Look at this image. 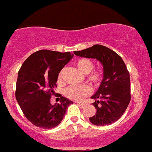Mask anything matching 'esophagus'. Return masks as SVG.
I'll list each match as a JSON object with an SVG mask.
<instances>
[{"instance_id":"1","label":"esophagus","mask_w":152,"mask_h":152,"mask_svg":"<svg viewBox=\"0 0 152 152\" xmlns=\"http://www.w3.org/2000/svg\"><path fill=\"white\" fill-rule=\"evenodd\" d=\"M76 104H77L78 105H79V107H81V108H84V103H76Z\"/></svg>"}]
</instances>
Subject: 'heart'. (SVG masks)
Masks as SVG:
<instances>
[{
    "label": "heart",
    "mask_w": 152,
    "mask_h": 152,
    "mask_svg": "<svg viewBox=\"0 0 152 152\" xmlns=\"http://www.w3.org/2000/svg\"><path fill=\"white\" fill-rule=\"evenodd\" d=\"M76 65L81 73L88 74L87 77L94 84H98L101 79L102 74L100 71L92 70L94 68V63L92 60L87 58H81L76 61ZM91 89L87 85H72L67 87L64 94L68 98L73 100H81L90 94Z\"/></svg>",
    "instance_id": "b5f03b06"
}]
</instances>
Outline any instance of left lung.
Segmentation results:
<instances>
[{
    "instance_id": "obj_1",
    "label": "left lung",
    "mask_w": 152,
    "mask_h": 152,
    "mask_svg": "<svg viewBox=\"0 0 152 152\" xmlns=\"http://www.w3.org/2000/svg\"><path fill=\"white\" fill-rule=\"evenodd\" d=\"M79 57L96 59L103 65V79L95 95L91 98L97 109L91 123L104 126L117 121L130 101V73L124 61L118 54L109 48L100 44L81 51H75Z\"/></svg>"
}]
</instances>
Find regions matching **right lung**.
Here are the masks:
<instances>
[{
  "instance_id": "add662e5",
  "label": "right lung",
  "mask_w": 152,
  "mask_h": 152,
  "mask_svg": "<svg viewBox=\"0 0 152 152\" xmlns=\"http://www.w3.org/2000/svg\"><path fill=\"white\" fill-rule=\"evenodd\" d=\"M73 57L70 52L43 49L32 54L22 65L18 72L16 99L25 117L36 127H57L73 103L62 95L60 103H50L59 73Z\"/></svg>"
}]
</instances>
